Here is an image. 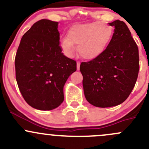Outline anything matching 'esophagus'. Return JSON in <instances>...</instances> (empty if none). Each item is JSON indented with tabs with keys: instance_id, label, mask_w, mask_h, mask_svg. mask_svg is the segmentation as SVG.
Masks as SVG:
<instances>
[{
	"instance_id": "esophagus-1",
	"label": "esophagus",
	"mask_w": 149,
	"mask_h": 149,
	"mask_svg": "<svg viewBox=\"0 0 149 149\" xmlns=\"http://www.w3.org/2000/svg\"><path fill=\"white\" fill-rule=\"evenodd\" d=\"M80 64L81 63L79 61H77V70H80Z\"/></svg>"
}]
</instances>
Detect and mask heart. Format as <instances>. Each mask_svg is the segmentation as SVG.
<instances>
[{
  "label": "heart",
  "instance_id": "heart-1",
  "mask_svg": "<svg viewBox=\"0 0 149 149\" xmlns=\"http://www.w3.org/2000/svg\"><path fill=\"white\" fill-rule=\"evenodd\" d=\"M113 29L102 22L76 24L68 31L67 37L61 40V47L68 56L73 55L75 45L79 55L86 60H93L102 55L112 41Z\"/></svg>",
  "mask_w": 149,
  "mask_h": 149
}]
</instances>
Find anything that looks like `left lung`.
Returning a JSON list of instances; mask_svg holds the SVG:
<instances>
[{
    "instance_id": "obj_1",
    "label": "left lung",
    "mask_w": 149,
    "mask_h": 149,
    "mask_svg": "<svg viewBox=\"0 0 149 149\" xmlns=\"http://www.w3.org/2000/svg\"><path fill=\"white\" fill-rule=\"evenodd\" d=\"M109 24L115 31L106 50L80 65L86 99L98 107L125 101L134 88L140 68L139 48L125 23L116 20Z\"/></svg>"
}]
</instances>
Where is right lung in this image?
I'll use <instances>...</instances> for the list:
<instances>
[{
	"instance_id": "add662e5",
	"label": "right lung",
	"mask_w": 149,
	"mask_h": 149,
	"mask_svg": "<svg viewBox=\"0 0 149 149\" xmlns=\"http://www.w3.org/2000/svg\"><path fill=\"white\" fill-rule=\"evenodd\" d=\"M58 22L41 19L21 40L15 58L16 79L29 105L51 110L64 100L63 86L76 70V62L60 47Z\"/></svg>"
}]
</instances>
